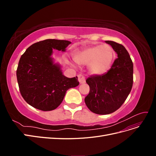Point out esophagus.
Listing matches in <instances>:
<instances>
[{"mask_svg": "<svg viewBox=\"0 0 156 156\" xmlns=\"http://www.w3.org/2000/svg\"><path fill=\"white\" fill-rule=\"evenodd\" d=\"M78 80H79L80 84H83L85 83V77H84L81 74L78 75Z\"/></svg>", "mask_w": 156, "mask_h": 156, "instance_id": "esophagus-1", "label": "esophagus"}]
</instances>
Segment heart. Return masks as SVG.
Listing matches in <instances>:
<instances>
[{"instance_id": "b5f03b06", "label": "heart", "mask_w": 156, "mask_h": 156, "mask_svg": "<svg viewBox=\"0 0 156 156\" xmlns=\"http://www.w3.org/2000/svg\"><path fill=\"white\" fill-rule=\"evenodd\" d=\"M115 58V52L108 45H96L78 51L74 60L80 65H88L90 73L100 75L110 69Z\"/></svg>"}]
</instances>
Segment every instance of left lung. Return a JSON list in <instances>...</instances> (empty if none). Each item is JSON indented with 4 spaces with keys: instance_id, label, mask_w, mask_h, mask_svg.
<instances>
[{
    "instance_id": "8db88e82",
    "label": "left lung",
    "mask_w": 156,
    "mask_h": 156,
    "mask_svg": "<svg viewBox=\"0 0 156 156\" xmlns=\"http://www.w3.org/2000/svg\"><path fill=\"white\" fill-rule=\"evenodd\" d=\"M118 58L111 69L101 75L86 80L90 92L84 98L87 107L98 115H108L121 107L129 94L133 81V64L124 47L113 41H105Z\"/></svg>"
}]
</instances>
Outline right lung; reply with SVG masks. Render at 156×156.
<instances>
[{
  "mask_svg": "<svg viewBox=\"0 0 156 156\" xmlns=\"http://www.w3.org/2000/svg\"><path fill=\"white\" fill-rule=\"evenodd\" d=\"M72 42L48 39L30 45L21 56L17 79L21 96L37 109L49 111L57 108L66 91L79 85L77 77L64 76L62 67L55 63L53 49L66 51Z\"/></svg>",
  "mask_w": 156,
  "mask_h": 156,
  "instance_id": "add662e5",
  "label": "right lung"
}]
</instances>
